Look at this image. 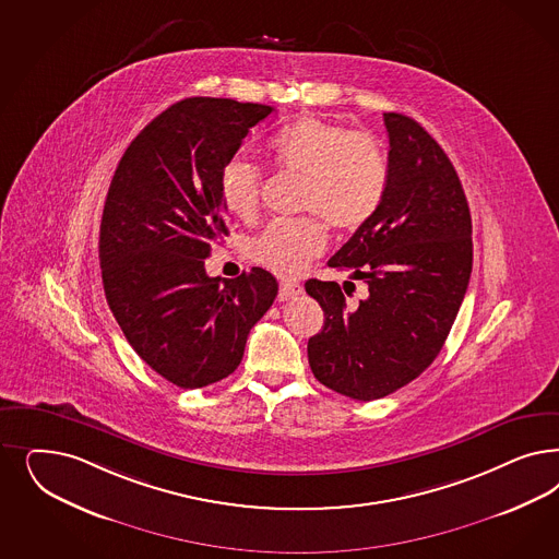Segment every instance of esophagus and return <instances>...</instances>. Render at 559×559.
Masks as SVG:
<instances>
[{
	"instance_id": "esophagus-1",
	"label": "esophagus",
	"mask_w": 559,
	"mask_h": 559,
	"mask_svg": "<svg viewBox=\"0 0 559 559\" xmlns=\"http://www.w3.org/2000/svg\"><path fill=\"white\" fill-rule=\"evenodd\" d=\"M298 294H302V286L296 284V282H288V284L280 286V300H289V298H294Z\"/></svg>"
}]
</instances>
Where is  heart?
Wrapping results in <instances>:
<instances>
[{
	"label": "heart",
	"mask_w": 559,
	"mask_h": 559,
	"mask_svg": "<svg viewBox=\"0 0 559 559\" xmlns=\"http://www.w3.org/2000/svg\"><path fill=\"white\" fill-rule=\"evenodd\" d=\"M270 150L284 170L302 175L300 210L314 216L271 222L254 238L252 257L273 273L294 277L326 247L322 216L337 230H358L377 214L389 185V158L370 133L347 131L314 115L275 133ZM261 189L263 170L257 164L235 158L224 166L219 193L235 216L257 212Z\"/></svg>",
	"instance_id": "1"
}]
</instances>
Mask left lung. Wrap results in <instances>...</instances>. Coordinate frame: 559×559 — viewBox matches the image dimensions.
<instances>
[{"label":"left lung","instance_id":"left-lung-1","mask_svg":"<svg viewBox=\"0 0 559 559\" xmlns=\"http://www.w3.org/2000/svg\"><path fill=\"white\" fill-rule=\"evenodd\" d=\"M384 199L329 259V267L364 280L368 298L349 307L337 282L305 286L324 312L323 329L308 340L312 374L356 401L391 395L432 364L473 267L467 198L449 156L412 117L384 112Z\"/></svg>","mask_w":559,"mask_h":559}]
</instances>
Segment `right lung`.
Segmentation results:
<instances>
[{"label": "right lung", "instance_id": "right-lung-1", "mask_svg": "<svg viewBox=\"0 0 559 559\" xmlns=\"http://www.w3.org/2000/svg\"><path fill=\"white\" fill-rule=\"evenodd\" d=\"M271 112L185 98L138 133L108 187L98 240L108 307L135 354L180 389L233 374L277 296L270 271L222 280L203 263L228 236L222 170Z\"/></svg>", "mask_w": 559, "mask_h": 559}]
</instances>
